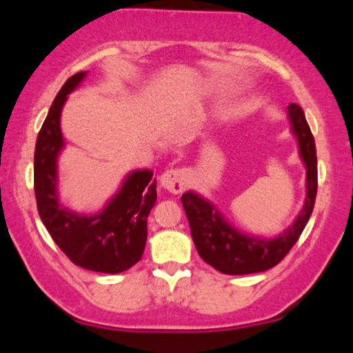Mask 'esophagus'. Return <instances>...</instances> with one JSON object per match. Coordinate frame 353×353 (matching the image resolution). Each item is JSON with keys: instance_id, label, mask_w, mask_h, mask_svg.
I'll return each mask as SVG.
<instances>
[{"instance_id": "esophagus-1", "label": "esophagus", "mask_w": 353, "mask_h": 353, "mask_svg": "<svg viewBox=\"0 0 353 353\" xmlns=\"http://www.w3.org/2000/svg\"><path fill=\"white\" fill-rule=\"evenodd\" d=\"M159 184L171 194H181L187 187V174L184 169H168L159 176Z\"/></svg>"}]
</instances>
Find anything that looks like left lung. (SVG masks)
<instances>
[{
    "mask_svg": "<svg viewBox=\"0 0 353 353\" xmlns=\"http://www.w3.org/2000/svg\"><path fill=\"white\" fill-rule=\"evenodd\" d=\"M288 117L290 121V132L297 140L299 157L307 169L303 206L288 229L276 234L274 237L247 234L229 223L218 206L199 192L189 190L182 195L181 200L189 219L196 252L201 260L224 274H252L271 270L299 241L313 213L318 187L314 139L299 105L290 103Z\"/></svg>",
    "mask_w": 353,
    "mask_h": 353,
    "instance_id": "left-lung-1",
    "label": "left lung"
}]
</instances>
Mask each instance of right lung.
I'll return each instance as SVG.
<instances>
[{"instance_id": "obj_1", "label": "right lung", "mask_w": 353, "mask_h": 353, "mask_svg": "<svg viewBox=\"0 0 353 353\" xmlns=\"http://www.w3.org/2000/svg\"><path fill=\"white\" fill-rule=\"evenodd\" d=\"M87 70L69 77L56 95L35 145L34 184L39 214L61 250L75 265L116 274L134 266L147 243V219L157 201L152 169H135L97 213H79L61 203L58 158L65 147L61 112Z\"/></svg>"}]
</instances>
